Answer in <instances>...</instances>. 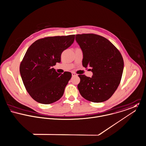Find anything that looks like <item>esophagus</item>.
Returning a JSON list of instances; mask_svg holds the SVG:
<instances>
[{
	"label": "esophagus",
	"mask_w": 146,
	"mask_h": 146,
	"mask_svg": "<svg viewBox=\"0 0 146 146\" xmlns=\"http://www.w3.org/2000/svg\"><path fill=\"white\" fill-rule=\"evenodd\" d=\"M72 76H78V74L77 73H76L75 72H72Z\"/></svg>",
	"instance_id": "1"
}]
</instances>
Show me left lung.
<instances>
[{"label": "left lung", "instance_id": "8db88e82", "mask_svg": "<svg viewBox=\"0 0 146 146\" xmlns=\"http://www.w3.org/2000/svg\"><path fill=\"white\" fill-rule=\"evenodd\" d=\"M76 40L83 52V66L91 67L93 73L92 77L78 75L80 93L90 102H105L112 96L120 84L123 58L110 40L99 35L77 34Z\"/></svg>", "mask_w": 146, "mask_h": 146}]
</instances>
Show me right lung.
I'll return each instance as SVG.
<instances>
[{
    "label": "right lung",
    "instance_id": "obj_1",
    "mask_svg": "<svg viewBox=\"0 0 146 146\" xmlns=\"http://www.w3.org/2000/svg\"><path fill=\"white\" fill-rule=\"evenodd\" d=\"M75 35L47 36L35 41L20 63V72L25 88L36 102L49 104L59 100L72 73H58L52 68L61 61L62 52L74 40Z\"/></svg>",
    "mask_w": 146,
    "mask_h": 146
}]
</instances>
